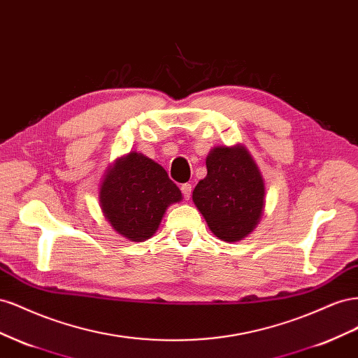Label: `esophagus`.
Wrapping results in <instances>:
<instances>
[{
  "label": "esophagus",
  "mask_w": 358,
  "mask_h": 358,
  "mask_svg": "<svg viewBox=\"0 0 358 358\" xmlns=\"http://www.w3.org/2000/svg\"><path fill=\"white\" fill-rule=\"evenodd\" d=\"M181 192H182V196H185V199L189 201L190 195H192V186L189 185V182H186V185L181 186Z\"/></svg>",
  "instance_id": "34e87169"
}]
</instances>
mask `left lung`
<instances>
[{
    "instance_id": "obj_1",
    "label": "left lung",
    "mask_w": 358,
    "mask_h": 358,
    "mask_svg": "<svg viewBox=\"0 0 358 358\" xmlns=\"http://www.w3.org/2000/svg\"><path fill=\"white\" fill-rule=\"evenodd\" d=\"M207 177L192 199L210 231L227 243L240 241L258 227L265 207V182L249 150L219 145L206 159Z\"/></svg>"
}]
</instances>
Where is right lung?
<instances>
[{"instance_id":"obj_1","label":"right lung","mask_w":358,"mask_h":358,"mask_svg":"<svg viewBox=\"0 0 358 358\" xmlns=\"http://www.w3.org/2000/svg\"><path fill=\"white\" fill-rule=\"evenodd\" d=\"M182 195L166 171L142 152L130 151L106 169L99 206L115 232L130 241H145L159 229L163 214Z\"/></svg>"}]
</instances>
